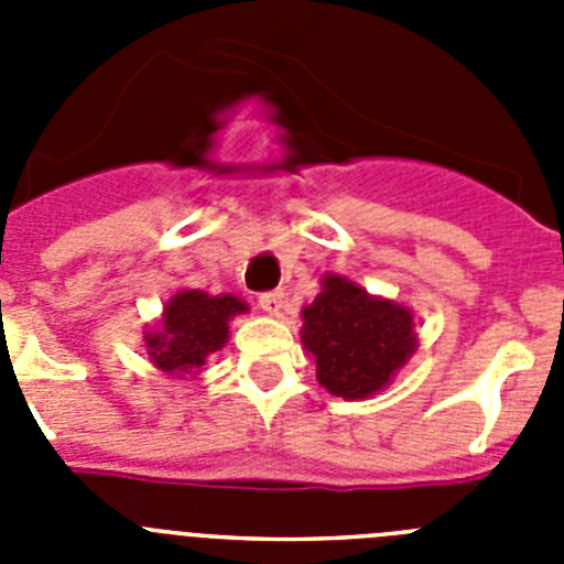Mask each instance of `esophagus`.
<instances>
[{"instance_id":"esophagus-1","label":"esophagus","mask_w":564,"mask_h":564,"mask_svg":"<svg viewBox=\"0 0 564 564\" xmlns=\"http://www.w3.org/2000/svg\"><path fill=\"white\" fill-rule=\"evenodd\" d=\"M259 305H262V311L271 313V316H279V313L285 311V293L282 291H268L259 296Z\"/></svg>"}]
</instances>
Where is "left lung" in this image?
<instances>
[{"instance_id":"obj_1","label":"left lung","mask_w":564,"mask_h":564,"mask_svg":"<svg viewBox=\"0 0 564 564\" xmlns=\"http://www.w3.org/2000/svg\"><path fill=\"white\" fill-rule=\"evenodd\" d=\"M302 322L318 383L344 401L381 392L417 347L410 307L370 296L338 273L322 279V293L302 311Z\"/></svg>"}]
</instances>
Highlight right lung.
<instances>
[{
    "mask_svg": "<svg viewBox=\"0 0 564 564\" xmlns=\"http://www.w3.org/2000/svg\"><path fill=\"white\" fill-rule=\"evenodd\" d=\"M248 305L234 293L208 296L206 291L174 293L163 307L161 327L147 330L149 361L172 376H197L208 356L228 341V322Z\"/></svg>",
    "mask_w": 564,
    "mask_h": 564,
    "instance_id": "right-lung-1",
    "label": "right lung"
}]
</instances>
